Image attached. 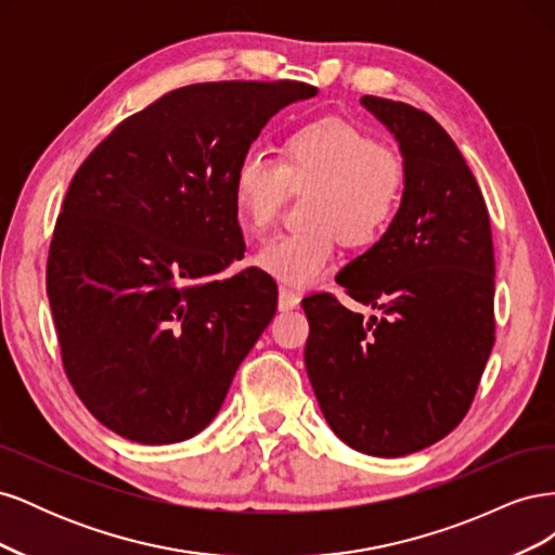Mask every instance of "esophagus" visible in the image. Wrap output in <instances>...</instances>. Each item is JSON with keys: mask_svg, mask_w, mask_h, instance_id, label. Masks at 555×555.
I'll list each match as a JSON object with an SVG mask.
<instances>
[{"mask_svg": "<svg viewBox=\"0 0 555 555\" xmlns=\"http://www.w3.org/2000/svg\"><path fill=\"white\" fill-rule=\"evenodd\" d=\"M280 310H294L300 306V294L294 292L287 284H280V296H278Z\"/></svg>", "mask_w": 555, "mask_h": 555, "instance_id": "obj_1", "label": "esophagus"}]
</instances>
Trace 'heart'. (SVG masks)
Returning a JSON list of instances; mask_svg holds the SVG:
<instances>
[{
  "instance_id": "1",
  "label": "heart",
  "mask_w": 555,
  "mask_h": 555,
  "mask_svg": "<svg viewBox=\"0 0 555 555\" xmlns=\"http://www.w3.org/2000/svg\"><path fill=\"white\" fill-rule=\"evenodd\" d=\"M292 190H308L306 227L268 241L257 266L289 284H310L326 271L338 241L371 247L396 222L408 166L396 150L343 117H317L284 137L278 159L247 153L233 171L238 220L251 233L271 229Z\"/></svg>"
}]
</instances>
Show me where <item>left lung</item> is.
Segmentation results:
<instances>
[{
	"mask_svg": "<svg viewBox=\"0 0 555 555\" xmlns=\"http://www.w3.org/2000/svg\"><path fill=\"white\" fill-rule=\"evenodd\" d=\"M361 104L396 137L408 188L391 229L335 282L382 314L363 319L326 292L304 298L306 371L345 444L398 459L473 405L495 343V259L486 201L449 133L410 104Z\"/></svg>",
	"mask_w": 555,
	"mask_h": 555,
	"instance_id": "left-lung-1",
	"label": "left lung"
}]
</instances>
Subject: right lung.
Instances as JSON below:
<instances>
[{"label": "right lung", "mask_w": 555, "mask_h": 555, "mask_svg": "<svg viewBox=\"0 0 555 555\" xmlns=\"http://www.w3.org/2000/svg\"><path fill=\"white\" fill-rule=\"evenodd\" d=\"M298 80L196 82L129 115L80 164L48 249L64 373L139 444L194 438L278 310L259 271L220 278L245 243L231 178Z\"/></svg>", "instance_id": "1"}]
</instances>
